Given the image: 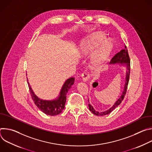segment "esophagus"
<instances>
[{"instance_id":"obj_1","label":"esophagus","mask_w":152,"mask_h":152,"mask_svg":"<svg viewBox=\"0 0 152 152\" xmlns=\"http://www.w3.org/2000/svg\"><path fill=\"white\" fill-rule=\"evenodd\" d=\"M82 80L84 82H87V81H88V80L90 78V74L86 72H84L82 74Z\"/></svg>"}]
</instances>
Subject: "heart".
<instances>
[{
	"instance_id": "1",
	"label": "heart",
	"mask_w": 152,
	"mask_h": 152,
	"mask_svg": "<svg viewBox=\"0 0 152 152\" xmlns=\"http://www.w3.org/2000/svg\"><path fill=\"white\" fill-rule=\"evenodd\" d=\"M106 39L105 35L99 32H94L87 36L82 47V56H86L91 55L103 44ZM112 49L111 43L107 42L99 49H97L91 58L90 64L91 69L97 70L102 67L110 56Z\"/></svg>"
}]
</instances>
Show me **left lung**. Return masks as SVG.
I'll list each match as a JSON object with an SVG mask.
<instances>
[{"label": "left lung", "instance_id": "left-lung-1", "mask_svg": "<svg viewBox=\"0 0 152 152\" xmlns=\"http://www.w3.org/2000/svg\"><path fill=\"white\" fill-rule=\"evenodd\" d=\"M110 64H121V65H125L126 66V80H125V84L124 86V90L123 91V93L121 96L120 97V98L116 101V102L114 103V104L110 108V109L107 110L103 112H99L96 111L93 106H91L90 103H88V106H89V110L94 115H105L107 114H109L111 113L114 110H115V108L121 103L123 100L124 99V96L126 93L127 88V85L129 80V76H130V69H131V65H130V58L128 54V51L126 46H125L124 49L121 50L120 52L117 53L111 59ZM89 100V99H88ZM89 102V101H88Z\"/></svg>", "mask_w": 152, "mask_h": 152}]
</instances>
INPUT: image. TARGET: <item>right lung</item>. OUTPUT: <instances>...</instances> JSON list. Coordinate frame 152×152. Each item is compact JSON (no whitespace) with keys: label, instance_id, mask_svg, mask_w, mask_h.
<instances>
[{"label":"right lung","instance_id":"right-lung-1","mask_svg":"<svg viewBox=\"0 0 152 152\" xmlns=\"http://www.w3.org/2000/svg\"><path fill=\"white\" fill-rule=\"evenodd\" d=\"M27 80L31 97L35 105L46 115L53 116L59 114L64 110L66 102L67 93L74 84L75 78L70 77L66 80L62 86L58 97L53 100H45L38 98L32 90L28 80Z\"/></svg>","mask_w":152,"mask_h":152}]
</instances>
